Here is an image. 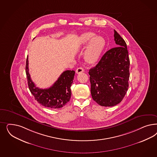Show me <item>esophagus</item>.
<instances>
[{"instance_id": "34e87169", "label": "esophagus", "mask_w": 157, "mask_h": 157, "mask_svg": "<svg viewBox=\"0 0 157 157\" xmlns=\"http://www.w3.org/2000/svg\"><path fill=\"white\" fill-rule=\"evenodd\" d=\"M84 69L82 68V67H78V68H77V69H76V72L77 74H79V73H82V72H84Z\"/></svg>"}]
</instances>
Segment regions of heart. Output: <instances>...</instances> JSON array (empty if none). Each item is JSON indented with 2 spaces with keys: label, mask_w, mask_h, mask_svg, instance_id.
<instances>
[{
  "label": "heart",
  "mask_w": 157,
  "mask_h": 157,
  "mask_svg": "<svg viewBox=\"0 0 157 157\" xmlns=\"http://www.w3.org/2000/svg\"><path fill=\"white\" fill-rule=\"evenodd\" d=\"M86 50L84 58L89 63L95 62L106 46V41L101 36H95L93 32H86L81 36L80 38V45L82 48H86Z\"/></svg>",
  "instance_id": "1"
}]
</instances>
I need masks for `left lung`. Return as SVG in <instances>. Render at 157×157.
Returning a JSON list of instances; mask_svg holds the SVG:
<instances>
[{"label": "left lung", "mask_w": 157, "mask_h": 157, "mask_svg": "<svg viewBox=\"0 0 157 157\" xmlns=\"http://www.w3.org/2000/svg\"><path fill=\"white\" fill-rule=\"evenodd\" d=\"M114 36L117 47L107 51L89 71L91 95L101 106L120 103L129 86L130 61L127 44L115 30Z\"/></svg>", "instance_id": "8db88e82"}]
</instances>
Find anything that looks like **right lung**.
Segmentation results:
<instances>
[{
  "label": "right lung",
  "mask_w": 157,
  "mask_h": 157,
  "mask_svg": "<svg viewBox=\"0 0 157 157\" xmlns=\"http://www.w3.org/2000/svg\"><path fill=\"white\" fill-rule=\"evenodd\" d=\"M26 74L28 84L31 94L42 106L50 109H59L66 105L71 99V87L74 80L75 71H63L56 82L47 89L36 87L30 78L28 67V56L26 62Z\"/></svg>",
  "instance_id": "add662e5"
}]
</instances>
